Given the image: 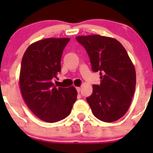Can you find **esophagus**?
Returning a JSON list of instances; mask_svg holds the SVG:
<instances>
[{
  "instance_id": "esophagus-1",
  "label": "esophagus",
  "mask_w": 153,
  "mask_h": 153,
  "mask_svg": "<svg viewBox=\"0 0 153 153\" xmlns=\"http://www.w3.org/2000/svg\"><path fill=\"white\" fill-rule=\"evenodd\" d=\"M76 89L78 91V92H80V91H81V88L80 87H76Z\"/></svg>"
}]
</instances>
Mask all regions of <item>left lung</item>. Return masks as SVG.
<instances>
[{
	"instance_id": "8db88e82",
	"label": "left lung",
	"mask_w": 153,
	"mask_h": 153,
	"mask_svg": "<svg viewBox=\"0 0 153 153\" xmlns=\"http://www.w3.org/2000/svg\"><path fill=\"white\" fill-rule=\"evenodd\" d=\"M90 58L93 72H100L101 84L93 85L86 98L93 115L104 122L120 119L127 112L136 84V74L126 49L116 39L99 35L78 36Z\"/></svg>"
}]
</instances>
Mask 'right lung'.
I'll use <instances>...</instances> for the list:
<instances>
[{
  "instance_id": "1",
  "label": "right lung",
  "mask_w": 153,
  "mask_h": 153,
  "mask_svg": "<svg viewBox=\"0 0 153 153\" xmlns=\"http://www.w3.org/2000/svg\"><path fill=\"white\" fill-rule=\"evenodd\" d=\"M69 38H49L29 45L21 61L19 84L23 98L42 121H59L67 117L76 101V89L56 87L52 83L61 72L63 50Z\"/></svg>"
}]
</instances>
